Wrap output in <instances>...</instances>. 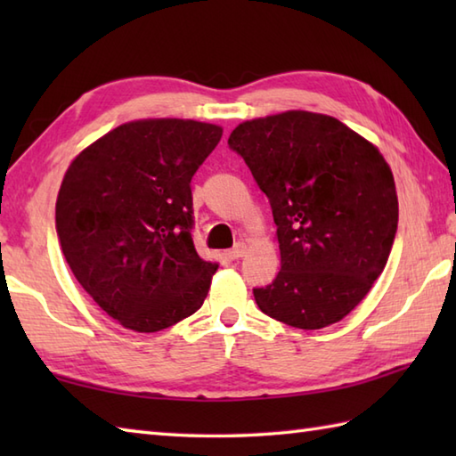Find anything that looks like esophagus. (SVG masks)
Here are the masks:
<instances>
[{"instance_id": "1", "label": "esophagus", "mask_w": 456, "mask_h": 456, "mask_svg": "<svg viewBox=\"0 0 456 456\" xmlns=\"http://www.w3.org/2000/svg\"><path fill=\"white\" fill-rule=\"evenodd\" d=\"M245 255H247V245H245V243H237L233 248L227 250V256H229L231 260H237V258L245 256Z\"/></svg>"}]
</instances>
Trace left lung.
I'll list each match as a JSON object with an SVG mask.
<instances>
[{
	"instance_id": "obj_1",
	"label": "left lung",
	"mask_w": 456,
	"mask_h": 456,
	"mask_svg": "<svg viewBox=\"0 0 456 456\" xmlns=\"http://www.w3.org/2000/svg\"><path fill=\"white\" fill-rule=\"evenodd\" d=\"M245 159L276 223L280 273L255 288L260 312L297 329L341 322L370 292L398 229V193L370 141L331 115L292 110L243 121Z\"/></svg>"
}]
</instances>
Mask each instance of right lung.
Listing matches in <instances>:
<instances>
[{"instance_id":"1","label":"right lung","mask_w":456,"mask_h":456,"mask_svg":"<svg viewBox=\"0 0 456 456\" xmlns=\"http://www.w3.org/2000/svg\"><path fill=\"white\" fill-rule=\"evenodd\" d=\"M219 125L193 119L123 123L68 167L56 233L68 266L125 329L157 333L196 314L217 263L191 240L190 182L217 147Z\"/></svg>"}]
</instances>
